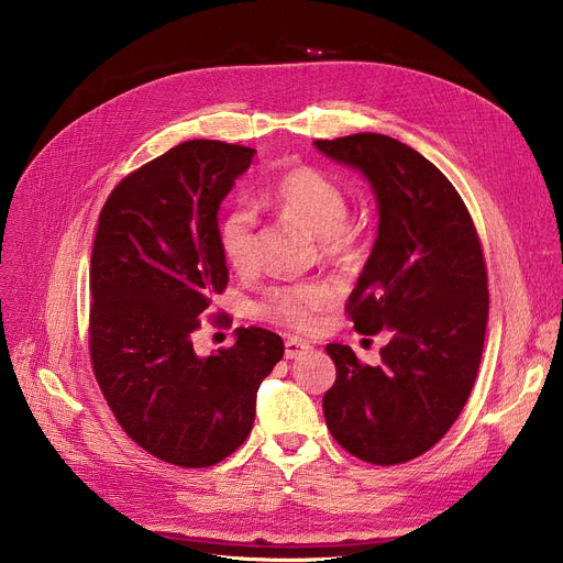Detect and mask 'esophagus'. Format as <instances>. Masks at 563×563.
Returning <instances> with one entry per match:
<instances>
[{
  "label": "esophagus",
  "mask_w": 563,
  "mask_h": 563,
  "mask_svg": "<svg viewBox=\"0 0 563 563\" xmlns=\"http://www.w3.org/2000/svg\"><path fill=\"white\" fill-rule=\"evenodd\" d=\"M310 349L308 342L299 340V338H287L285 340V358H299L301 353H306Z\"/></svg>",
  "instance_id": "esophagus-1"
}]
</instances>
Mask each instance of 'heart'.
<instances>
[{"mask_svg":"<svg viewBox=\"0 0 563 563\" xmlns=\"http://www.w3.org/2000/svg\"><path fill=\"white\" fill-rule=\"evenodd\" d=\"M269 202L294 221L303 223L319 236L321 253L335 264H346L356 255L358 230L346 221V194L329 177L310 166H294L283 173L269 191ZM219 244L234 272L249 274L257 264V214L246 205H234L219 221ZM333 289L327 283H294L274 287L260 301L264 319L308 331L317 312L333 303Z\"/></svg>","mask_w":563,"mask_h":563,"instance_id":"heart-1","label":"heart"}]
</instances>
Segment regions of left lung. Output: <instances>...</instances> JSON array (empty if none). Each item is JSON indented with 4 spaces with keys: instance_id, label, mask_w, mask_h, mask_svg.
I'll list each match as a JSON object with an SVG mask.
<instances>
[{
    "instance_id": "left-lung-1",
    "label": "left lung",
    "mask_w": 563,
    "mask_h": 563,
    "mask_svg": "<svg viewBox=\"0 0 563 563\" xmlns=\"http://www.w3.org/2000/svg\"><path fill=\"white\" fill-rule=\"evenodd\" d=\"M314 147L374 191L378 234L346 312L363 335L390 333L376 367L327 346L338 376L323 418L349 454L406 463L450 431L475 386L488 321L479 236L452 183L410 145L363 132Z\"/></svg>"
}]
</instances>
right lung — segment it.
Instances as JSON below:
<instances>
[{
    "label": "right lung",
    "mask_w": 563,
    "mask_h": 563,
    "mask_svg": "<svg viewBox=\"0 0 563 563\" xmlns=\"http://www.w3.org/2000/svg\"><path fill=\"white\" fill-rule=\"evenodd\" d=\"M255 151L185 141L107 198L91 255V363L118 424L153 456L207 467L242 445L280 335L236 329L198 356V317L228 285L219 210Z\"/></svg>",
    "instance_id": "obj_1"
}]
</instances>
